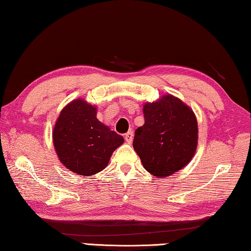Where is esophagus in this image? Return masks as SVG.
I'll return each mask as SVG.
<instances>
[{
    "instance_id": "34e87169",
    "label": "esophagus",
    "mask_w": 251,
    "mask_h": 251,
    "mask_svg": "<svg viewBox=\"0 0 251 251\" xmlns=\"http://www.w3.org/2000/svg\"><path fill=\"white\" fill-rule=\"evenodd\" d=\"M125 141L128 143V144H130L131 142H133V138H134V133L131 130H129V131H127V133L125 134Z\"/></svg>"
}]
</instances>
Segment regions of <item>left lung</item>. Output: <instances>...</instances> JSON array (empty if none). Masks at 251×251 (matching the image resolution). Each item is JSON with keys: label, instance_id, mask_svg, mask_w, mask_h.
Listing matches in <instances>:
<instances>
[{"label": "left lung", "instance_id": "left-lung-1", "mask_svg": "<svg viewBox=\"0 0 251 251\" xmlns=\"http://www.w3.org/2000/svg\"><path fill=\"white\" fill-rule=\"evenodd\" d=\"M145 124L135 130L133 146L144 168L168 177L184 168L197 150L198 125L193 109L171 94L144 104Z\"/></svg>", "mask_w": 251, "mask_h": 251}]
</instances>
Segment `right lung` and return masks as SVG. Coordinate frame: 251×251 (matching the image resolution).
<instances>
[{
    "label": "right lung",
    "mask_w": 251,
    "mask_h": 251,
    "mask_svg": "<svg viewBox=\"0 0 251 251\" xmlns=\"http://www.w3.org/2000/svg\"><path fill=\"white\" fill-rule=\"evenodd\" d=\"M96 106L77 99L67 104L55 123L53 144L58 159L79 176H92L107 166L123 136L96 117Z\"/></svg>",
    "instance_id": "1"
}]
</instances>
